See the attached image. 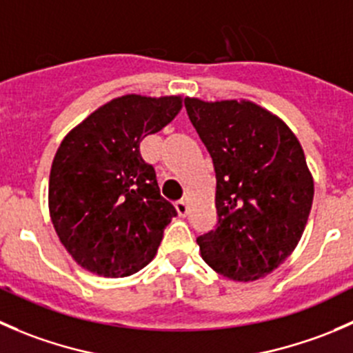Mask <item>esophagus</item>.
<instances>
[{
  "instance_id": "34e87169",
  "label": "esophagus",
  "mask_w": 353,
  "mask_h": 353,
  "mask_svg": "<svg viewBox=\"0 0 353 353\" xmlns=\"http://www.w3.org/2000/svg\"><path fill=\"white\" fill-rule=\"evenodd\" d=\"M176 211H178V214H180V216H187L188 214V204H187V201H185V199H180V201L176 202Z\"/></svg>"
}]
</instances>
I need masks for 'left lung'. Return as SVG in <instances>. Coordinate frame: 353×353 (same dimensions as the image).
I'll list each match as a JSON object with an SVG mask.
<instances>
[{
    "label": "left lung",
    "instance_id": "obj_1",
    "mask_svg": "<svg viewBox=\"0 0 353 353\" xmlns=\"http://www.w3.org/2000/svg\"><path fill=\"white\" fill-rule=\"evenodd\" d=\"M216 172V226L197 236L205 263L235 281L276 270L302 236L314 197L302 145L249 101L185 99Z\"/></svg>",
    "mask_w": 353,
    "mask_h": 353
}]
</instances>
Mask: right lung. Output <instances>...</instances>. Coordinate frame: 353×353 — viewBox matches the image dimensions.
Masks as SVG:
<instances>
[{"label":"right lung","mask_w":353,"mask_h":353,"mask_svg":"<svg viewBox=\"0 0 353 353\" xmlns=\"http://www.w3.org/2000/svg\"><path fill=\"white\" fill-rule=\"evenodd\" d=\"M180 108L178 96L128 94L63 139L50 175L51 219L70 256L90 273L123 278L148 266L178 214L159 194L141 142Z\"/></svg>","instance_id":"obj_1"}]
</instances>
